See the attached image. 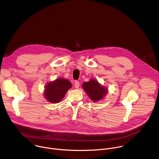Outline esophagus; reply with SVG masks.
Instances as JSON below:
<instances>
[{
	"label": "esophagus",
	"instance_id": "esophagus-1",
	"mask_svg": "<svg viewBox=\"0 0 159 159\" xmlns=\"http://www.w3.org/2000/svg\"><path fill=\"white\" fill-rule=\"evenodd\" d=\"M80 86V82L78 81H76L75 83V88H78Z\"/></svg>",
	"mask_w": 159,
	"mask_h": 159
}]
</instances>
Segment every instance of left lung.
I'll return each instance as SVG.
<instances>
[{"label": "left lung", "mask_w": 159, "mask_h": 159, "mask_svg": "<svg viewBox=\"0 0 159 159\" xmlns=\"http://www.w3.org/2000/svg\"><path fill=\"white\" fill-rule=\"evenodd\" d=\"M83 88L89 98L94 102L100 100L107 92V89L105 87L102 86L97 81L93 80L84 82L83 84Z\"/></svg>", "instance_id": "obj_1"}]
</instances>
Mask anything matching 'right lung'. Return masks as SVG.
Returning a JSON list of instances; mask_svg holds the SVG:
<instances>
[{
    "label": "right lung",
    "instance_id": "add662e5",
    "mask_svg": "<svg viewBox=\"0 0 159 159\" xmlns=\"http://www.w3.org/2000/svg\"><path fill=\"white\" fill-rule=\"evenodd\" d=\"M71 88V84L68 80L59 78L46 86L44 96L49 102L56 103L62 99Z\"/></svg>",
    "mask_w": 159,
    "mask_h": 159
}]
</instances>
